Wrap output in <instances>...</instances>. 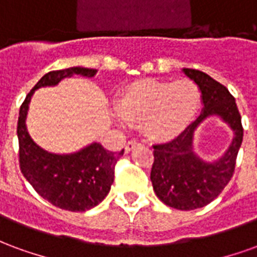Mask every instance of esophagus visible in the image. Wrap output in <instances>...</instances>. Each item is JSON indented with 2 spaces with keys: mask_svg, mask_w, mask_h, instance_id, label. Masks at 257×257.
Here are the masks:
<instances>
[{
  "mask_svg": "<svg viewBox=\"0 0 257 257\" xmlns=\"http://www.w3.org/2000/svg\"><path fill=\"white\" fill-rule=\"evenodd\" d=\"M138 146H140L139 142H136V140H129L128 143H126V146H125V151L129 153V151H132L135 147H138Z\"/></svg>",
  "mask_w": 257,
  "mask_h": 257,
  "instance_id": "obj_1",
  "label": "esophagus"
}]
</instances>
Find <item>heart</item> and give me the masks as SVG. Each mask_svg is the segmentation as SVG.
<instances>
[{
	"label": "heart",
	"instance_id": "1",
	"mask_svg": "<svg viewBox=\"0 0 257 257\" xmlns=\"http://www.w3.org/2000/svg\"><path fill=\"white\" fill-rule=\"evenodd\" d=\"M199 106L198 85L187 78L142 79L123 88L115 100L118 119L142 125L143 134L154 142H169L183 134Z\"/></svg>",
	"mask_w": 257,
	"mask_h": 257
}]
</instances>
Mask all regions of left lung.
Listing matches in <instances>:
<instances>
[{
	"mask_svg": "<svg viewBox=\"0 0 257 257\" xmlns=\"http://www.w3.org/2000/svg\"><path fill=\"white\" fill-rule=\"evenodd\" d=\"M183 71L199 86L204 108L176 139L153 146L150 179L157 197L164 204L179 210H191L212 202L231 180L243 129L235 99L224 85L199 70L183 68ZM210 115L220 116L234 132L230 147L215 163L201 160L192 151L193 131Z\"/></svg>",
	"mask_w": 257,
	"mask_h": 257,
	"instance_id": "obj_1",
	"label": "left lung"
}]
</instances>
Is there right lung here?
I'll return each instance as SVG.
<instances>
[{
  "label": "right lung",
  "mask_w": 257,
  "mask_h": 257,
  "mask_svg": "<svg viewBox=\"0 0 257 257\" xmlns=\"http://www.w3.org/2000/svg\"><path fill=\"white\" fill-rule=\"evenodd\" d=\"M95 74V68L85 67L49 71L34 85L20 106L18 121L20 171L42 198L70 212H85L106 198L114 182L115 164L122 157L123 150L112 153L99 143H92L74 154L48 153L30 138L26 117L36 89L53 86L73 75L93 77Z\"/></svg>",
  "instance_id": "1"
}]
</instances>
